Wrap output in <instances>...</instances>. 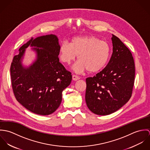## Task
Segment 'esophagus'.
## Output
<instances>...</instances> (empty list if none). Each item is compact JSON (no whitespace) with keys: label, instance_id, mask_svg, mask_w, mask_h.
I'll use <instances>...</instances> for the list:
<instances>
[{"label":"esophagus","instance_id":"esophagus-1","mask_svg":"<svg viewBox=\"0 0 150 150\" xmlns=\"http://www.w3.org/2000/svg\"><path fill=\"white\" fill-rule=\"evenodd\" d=\"M72 79H73V80L74 81H76V80H79L80 78L79 76H76V75H74V74H73V75L72 76Z\"/></svg>","mask_w":150,"mask_h":150}]
</instances>
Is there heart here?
<instances>
[{
    "label": "heart",
    "instance_id": "b5f03b06",
    "mask_svg": "<svg viewBox=\"0 0 150 150\" xmlns=\"http://www.w3.org/2000/svg\"><path fill=\"white\" fill-rule=\"evenodd\" d=\"M59 58L62 62L70 64L77 55L79 61L74 66L77 73L87 70L96 73L107 64L110 57L108 44L93 36L73 38L70 44L63 42L59 47Z\"/></svg>",
    "mask_w": 150,
    "mask_h": 150
}]
</instances>
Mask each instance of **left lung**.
<instances>
[{
	"instance_id": "1",
	"label": "left lung",
	"mask_w": 150,
	"mask_h": 150,
	"mask_svg": "<svg viewBox=\"0 0 150 150\" xmlns=\"http://www.w3.org/2000/svg\"><path fill=\"white\" fill-rule=\"evenodd\" d=\"M112 53L107 66L93 77L86 79V101L88 108L100 115L110 114L130 99L135 66L128 48L112 35Z\"/></svg>"
}]
</instances>
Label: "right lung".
<instances>
[{"label":"right lung","mask_w":150,"mask_h":150,"mask_svg":"<svg viewBox=\"0 0 150 150\" xmlns=\"http://www.w3.org/2000/svg\"><path fill=\"white\" fill-rule=\"evenodd\" d=\"M29 45L37 52V60L28 68L21 57ZM60 45L54 35L38 37L19 49L10 67L11 85L17 100L31 112L42 115L53 113L61 105L62 93L70 85L72 76L59 62Z\"/></svg>","instance_id":"add662e5"}]
</instances>
